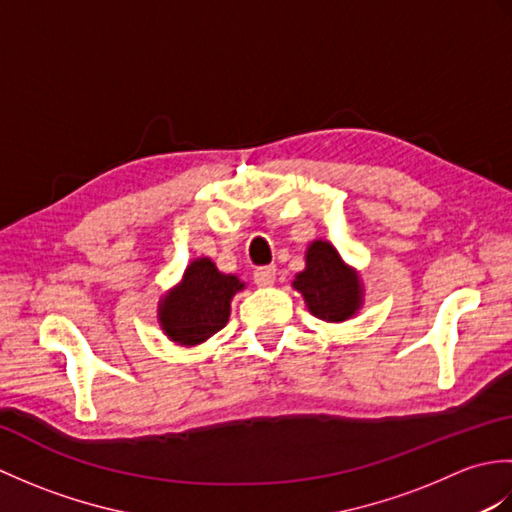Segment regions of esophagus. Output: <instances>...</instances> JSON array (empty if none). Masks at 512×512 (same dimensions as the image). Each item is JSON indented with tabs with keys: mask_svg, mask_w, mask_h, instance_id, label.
Returning <instances> with one entry per match:
<instances>
[{
	"mask_svg": "<svg viewBox=\"0 0 512 512\" xmlns=\"http://www.w3.org/2000/svg\"><path fill=\"white\" fill-rule=\"evenodd\" d=\"M255 284L259 288H270L275 284V277H277V268L275 266H264V268H257L255 270Z\"/></svg>",
	"mask_w": 512,
	"mask_h": 512,
	"instance_id": "1",
	"label": "esophagus"
}]
</instances>
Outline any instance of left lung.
<instances>
[{
  "label": "left lung",
  "mask_w": 512,
  "mask_h": 512,
  "mask_svg": "<svg viewBox=\"0 0 512 512\" xmlns=\"http://www.w3.org/2000/svg\"><path fill=\"white\" fill-rule=\"evenodd\" d=\"M310 314L325 323L352 319L365 303L361 273L341 257L328 239H314L306 250V268L292 279Z\"/></svg>",
  "instance_id": "obj_1"
}]
</instances>
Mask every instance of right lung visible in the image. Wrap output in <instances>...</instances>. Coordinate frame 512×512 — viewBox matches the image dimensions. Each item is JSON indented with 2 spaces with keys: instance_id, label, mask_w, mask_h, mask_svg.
Masks as SVG:
<instances>
[{
  "instance_id": "right-lung-1",
  "label": "right lung",
  "mask_w": 512,
  "mask_h": 512,
  "mask_svg": "<svg viewBox=\"0 0 512 512\" xmlns=\"http://www.w3.org/2000/svg\"><path fill=\"white\" fill-rule=\"evenodd\" d=\"M244 288L237 275L217 270L211 257H195L178 284L158 299L160 330L180 347L202 345L228 323L231 301Z\"/></svg>"
}]
</instances>
